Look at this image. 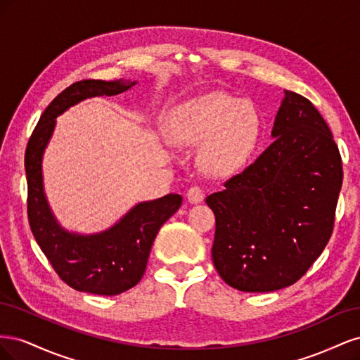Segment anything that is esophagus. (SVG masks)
Listing matches in <instances>:
<instances>
[{
    "mask_svg": "<svg viewBox=\"0 0 360 360\" xmlns=\"http://www.w3.org/2000/svg\"><path fill=\"white\" fill-rule=\"evenodd\" d=\"M186 197H188V201L191 204H200V202L204 201V192H202V189L200 186H192L188 191Z\"/></svg>",
    "mask_w": 360,
    "mask_h": 360,
    "instance_id": "esophagus-1",
    "label": "esophagus"
}]
</instances>
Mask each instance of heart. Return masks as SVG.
Wrapping results in <instances>:
<instances>
[{
	"label": "heart",
	"instance_id": "1",
	"mask_svg": "<svg viewBox=\"0 0 360 360\" xmlns=\"http://www.w3.org/2000/svg\"><path fill=\"white\" fill-rule=\"evenodd\" d=\"M261 136L254 106L224 93H209L179 105L169 115L168 138L177 147L201 146L198 167L209 176H226L252 155Z\"/></svg>",
	"mask_w": 360,
	"mask_h": 360
}]
</instances>
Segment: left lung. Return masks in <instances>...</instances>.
<instances>
[{
	"label": "left lung",
	"instance_id": "left-lung-1",
	"mask_svg": "<svg viewBox=\"0 0 360 360\" xmlns=\"http://www.w3.org/2000/svg\"><path fill=\"white\" fill-rule=\"evenodd\" d=\"M274 143L205 198L216 216L213 264L228 285L269 292L292 285L333 230L342 162L329 126L303 96L284 90Z\"/></svg>",
	"mask_w": 360,
	"mask_h": 360
}]
</instances>
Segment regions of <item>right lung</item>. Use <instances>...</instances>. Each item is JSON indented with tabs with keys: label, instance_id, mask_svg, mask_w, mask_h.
I'll return each instance as SVG.
<instances>
[{
	"label": "right lung",
	"instance_id": "right-lung-1",
	"mask_svg": "<svg viewBox=\"0 0 360 360\" xmlns=\"http://www.w3.org/2000/svg\"><path fill=\"white\" fill-rule=\"evenodd\" d=\"M134 85L136 81L129 79H85L72 84L41 114L25 151L32 236L69 287L99 296H115L138 284L160 226L180 209L181 195L168 193L158 200L138 202L101 233H73L60 225L51 209L43 186L41 163L58 115L90 97L117 96Z\"/></svg>",
	"mask_w": 360,
	"mask_h": 360
}]
</instances>
